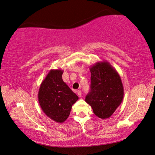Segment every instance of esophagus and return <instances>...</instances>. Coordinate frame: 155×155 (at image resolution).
<instances>
[{"label": "esophagus", "mask_w": 155, "mask_h": 155, "mask_svg": "<svg viewBox=\"0 0 155 155\" xmlns=\"http://www.w3.org/2000/svg\"><path fill=\"white\" fill-rule=\"evenodd\" d=\"M77 95H78V96L79 97H81L82 96V92H81V91H80V90H78L77 91Z\"/></svg>", "instance_id": "34e87169"}]
</instances>
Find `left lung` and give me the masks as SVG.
Listing matches in <instances>:
<instances>
[{"instance_id": "1", "label": "left lung", "mask_w": 155, "mask_h": 155, "mask_svg": "<svg viewBox=\"0 0 155 155\" xmlns=\"http://www.w3.org/2000/svg\"><path fill=\"white\" fill-rule=\"evenodd\" d=\"M91 91L85 101L93 113L101 119L113 114L124 98V87L120 76L110 63L103 60L90 67Z\"/></svg>"}]
</instances>
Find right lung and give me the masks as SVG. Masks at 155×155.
<instances>
[{
	"instance_id": "add662e5",
	"label": "right lung",
	"mask_w": 155,
	"mask_h": 155,
	"mask_svg": "<svg viewBox=\"0 0 155 155\" xmlns=\"http://www.w3.org/2000/svg\"><path fill=\"white\" fill-rule=\"evenodd\" d=\"M63 71L51 69L41 83L38 101L42 111L51 120L63 123L68 117L72 106L78 97L62 80Z\"/></svg>"
}]
</instances>
